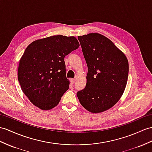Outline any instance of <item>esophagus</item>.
<instances>
[{
    "mask_svg": "<svg viewBox=\"0 0 152 152\" xmlns=\"http://www.w3.org/2000/svg\"><path fill=\"white\" fill-rule=\"evenodd\" d=\"M75 79H72L70 80V83H71L72 84H74V83H75Z\"/></svg>",
    "mask_w": 152,
    "mask_h": 152,
    "instance_id": "34e87169",
    "label": "esophagus"
}]
</instances>
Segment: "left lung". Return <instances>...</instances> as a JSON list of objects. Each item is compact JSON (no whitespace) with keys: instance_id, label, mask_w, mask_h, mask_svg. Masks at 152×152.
I'll use <instances>...</instances> for the list:
<instances>
[{"instance_id":"obj_1","label":"left lung","mask_w":152,"mask_h":152,"mask_svg":"<svg viewBox=\"0 0 152 152\" xmlns=\"http://www.w3.org/2000/svg\"><path fill=\"white\" fill-rule=\"evenodd\" d=\"M88 66L86 85L77 93L80 103L91 113L113 106L127 84L129 65L125 55L106 37L92 33L79 36Z\"/></svg>"}]
</instances>
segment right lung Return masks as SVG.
<instances>
[{
	"label": "right lung",
	"instance_id": "1",
	"mask_svg": "<svg viewBox=\"0 0 152 152\" xmlns=\"http://www.w3.org/2000/svg\"><path fill=\"white\" fill-rule=\"evenodd\" d=\"M79 46L75 37L54 35L26 48L19 61L18 80L33 104L48 110L58 104L69 84L64 57Z\"/></svg>",
	"mask_w": 152,
	"mask_h": 152
}]
</instances>
